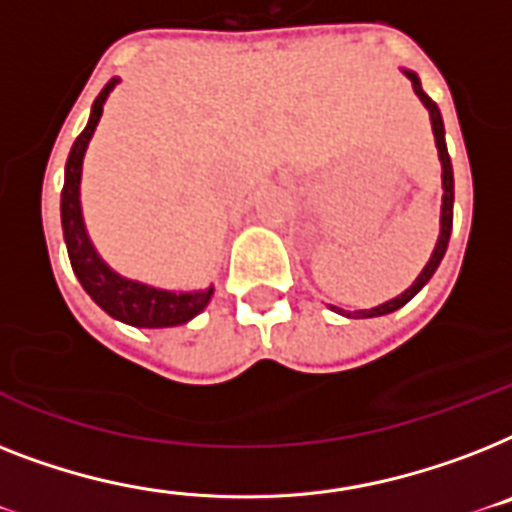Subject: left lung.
I'll list each match as a JSON object with an SVG mask.
<instances>
[{
	"label": "left lung",
	"mask_w": 512,
	"mask_h": 512,
	"mask_svg": "<svg viewBox=\"0 0 512 512\" xmlns=\"http://www.w3.org/2000/svg\"><path fill=\"white\" fill-rule=\"evenodd\" d=\"M405 76L413 81V89L415 94L421 97V102L426 105V110H429L431 115V128H434V139H436V149H439V160H442V220H439V239H436V247L434 252H431L429 263H426V268L421 270V276L415 278L413 286L410 289H405V292L400 294V297L389 299V302H384V305L378 307H371V310H355V313H344V310H339V307H331V310H336V313L347 315V318H378V315H389L394 313V310H400L402 305H407L410 299L415 297V294L421 292L423 286L429 284V278L434 276L436 268H439V263H442L444 252H447V244H450V234H452V202H455V178H452V162H450V155H447V141H444V123H442V112H439V107H436L434 99L423 91L421 86V78L415 76L413 70H405Z\"/></svg>",
	"instance_id": "obj_1"
}]
</instances>
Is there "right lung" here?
Wrapping results in <instances>:
<instances>
[{"instance_id": "add662e5", "label": "right lung", "mask_w": 512, "mask_h": 512, "mask_svg": "<svg viewBox=\"0 0 512 512\" xmlns=\"http://www.w3.org/2000/svg\"><path fill=\"white\" fill-rule=\"evenodd\" d=\"M118 78H112L105 89L99 91V97L91 105V115L86 128L81 131L73 149H70L68 162H65V186L60 197V215H62V236L68 244V257L73 265V273L78 276L81 286L86 289L94 302H97L107 315L118 318L136 328H170L191 321L207 307L213 297V286L205 292H165L155 286L139 284L131 278H123L120 273L97 255V249L91 244L81 215V168L83 155L89 147L94 128L102 118L110 91L115 89Z\"/></svg>"}]
</instances>
